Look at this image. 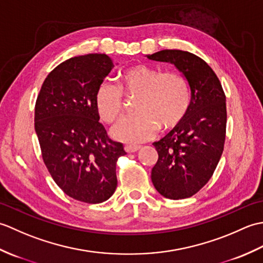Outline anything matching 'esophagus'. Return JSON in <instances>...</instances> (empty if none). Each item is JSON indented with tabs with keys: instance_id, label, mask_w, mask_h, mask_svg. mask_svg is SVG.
Wrapping results in <instances>:
<instances>
[{
	"instance_id": "1",
	"label": "esophagus",
	"mask_w": 263,
	"mask_h": 263,
	"mask_svg": "<svg viewBox=\"0 0 263 263\" xmlns=\"http://www.w3.org/2000/svg\"><path fill=\"white\" fill-rule=\"evenodd\" d=\"M140 148H141V147H140V146H137V144H126V146L124 147L125 152L128 153V154L136 153V152H138V150L140 149Z\"/></svg>"
}]
</instances>
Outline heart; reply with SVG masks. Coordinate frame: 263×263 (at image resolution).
Masks as SVG:
<instances>
[{"label":"heart","instance_id":"heart-1","mask_svg":"<svg viewBox=\"0 0 263 263\" xmlns=\"http://www.w3.org/2000/svg\"><path fill=\"white\" fill-rule=\"evenodd\" d=\"M137 97L135 115L122 119L111 128L114 139L139 143L152 139L159 128L171 131L185 119L191 106V88L176 71H161L147 64H136L122 71L120 86L109 80L100 83L95 106L104 122H115L124 108V96Z\"/></svg>","mask_w":263,"mask_h":263}]
</instances>
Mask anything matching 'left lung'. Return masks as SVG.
Returning a JSON list of instances; mask_svg holds the SVG:
<instances>
[{
    "label": "left lung",
    "mask_w": 263,
    "mask_h": 263,
    "mask_svg": "<svg viewBox=\"0 0 263 263\" xmlns=\"http://www.w3.org/2000/svg\"><path fill=\"white\" fill-rule=\"evenodd\" d=\"M149 60L174 64L191 88V106L185 119L154 142L158 160L152 171L156 190L165 198H190L211 178L224 150L226 96L221 83L202 59L180 49H164Z\"/></svg>",
    "instance_id": "1"
}]
</instances>
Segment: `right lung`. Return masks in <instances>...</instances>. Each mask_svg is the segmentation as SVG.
Returning a JSON list of instances; mask_svg holds the SVG:
<instances>
[{"label":"right lung","mask_w":263,"mask_h":263,"mask_svg":"<svg viewBox=\"0 0 263 263\" xmlns=\"http://www.w3.org/2000/svg\"><path fill=\"white\" fill-rule=\"evenodd\" d=\"M114 68L106 54L71 58L46 77L35 105V131L54 182L74 200L102 203L117 186L116 161L126 155L108 138L95 106Z\"/></svg>","instance_id":"add662e5"}]
</instances>
